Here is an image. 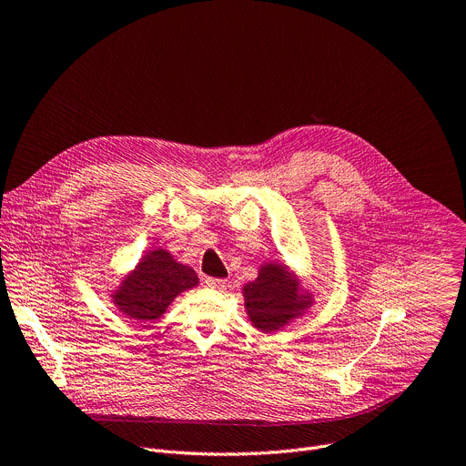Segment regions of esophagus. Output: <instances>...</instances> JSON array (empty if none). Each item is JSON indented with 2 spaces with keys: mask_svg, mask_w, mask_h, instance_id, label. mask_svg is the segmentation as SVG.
<instances>
[{
  "mask_svg": "<svg viewBox=\"0 0 466 466\" xmlns=\"http://www.w3.org/2000/svg\"><path fill=\"white\" fill-rule=\"evenodd\" d=\"M206 284H208L209 288L221 289V288L227 286V280H225V279H216V277H208V279H206Z\"/></svg>",
  "mask_w": 466,
  "mask_h": 466,
  "instance_id": "esophagus-1",
  "label": "esophagus"
}]
</instances>
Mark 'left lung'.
Wrapping results in <instances>:
<instances>
[{
    "mask_svg": "<svg viewBox=\"0 0 466 466\" xmlns=\"http://www.w3.org/2000/svg\"><path fill=\"white\" fill-rule=\"evenodd\" d=\"M243 298L250 323L264 332L282 329L314 303L310 293H301L293 273L277 262L264 264L258 277L243 286Z\"/></svg>",
    "mask_w": 466,
    "mask_h": 466,
    "instance_id": "obj_1",
    "label": "left lung"
}]
</instances>
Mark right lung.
<instances>
[{
	"mask_svg": "<svg viewBox=\"0 0 466 466\" xmlns=\"http://www.w3.org/2000/svg\"><path fill=\"white\" fill-rule=\"evenodd\" d=\"M197 284L198 279L189 266L177 262L168 250L156 248L124 277L111 299L124 316L145 323L161 318L175 298Z\"/></svg>",
	"mask_w": 466,
	"mask_h": 466,
	"instance_id": "obj_1",
	"label": "right lung"
}]
</instances>
